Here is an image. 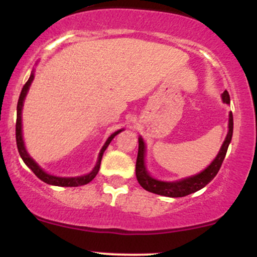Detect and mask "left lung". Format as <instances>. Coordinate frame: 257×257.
Masks as SVG:
<instances>
[{"label": "left lung", "instance_id": "left-lung-1", "mask_svg": "<svg viewBox=\"0 0 257 257\" xmlns=\"http://www.w3.org/2000/svg\"><path fill=\"white\" fill-rule=\"evenodd\" d=\"M222 101L225 104H229V95L228 91L225 90L222 94ZM233 134V114L229 113L228 119V133L221 146L216 158L211 162V164L202 173L197 175L190 176V178L181 179L179 181H161V180L153 179L146 170L145 166V143L143 138H139V151L137 158V166H135V174H137L138 182L141 185V187L145 188L149 192L161 194V196L172 197V198H178V197H185L188 194L197 192L200 188L205 187L209 182L213 180L216 174L219 173L221 164L225 159L227 149H228L229 143L232 140Z\"/></svg>", "mask_w": 257, "mask_h": 257}]
</instances>
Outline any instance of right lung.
<instances>
[{"label": "right lung", "instance_id": "add662e5", "mask_svg": "<svg viewBox=\"0 0 257 257\" xmlns=\"http://www.w3.org/2000/svg\"><path fill=\"white\" fill-rule=\"evenodd\" d=\"M34 81V72H31L30 77H29L28 82L24 84L23 87L22 93L19 95V100H18V106H17V123H16V139H17V146H18V151H19L20 157H22L24 163L28 166L30 169L34 172L35 175L37 176L38 179L42 180L43 182L48 185H53V186H63V187H77V186H82L88 184L90 182L91 180L96 176V174L99 172V168H100V163H101V158L102 155H104L105 150L107 149V146L110 145V143L112 141V139L116 137L118 133H120L123 129H119V131L114 132L111 137H108L107 140H106L105 145L102 146L101 151L99 153V157H98V162H96V166L94 167V169L91 170L89 174L83 176H76V178H60V176H54L51 175V174H47L46 172H43L41 169V167L38 166L36 162L32 159L30 156H29L28 151H26L25 145H24V140H23V134H22V110H23V105H24V99L28 94L29 88H30L31 82Z\"/></svg>", "mask_w": 257, "mask_h": 257}]
</instances>
